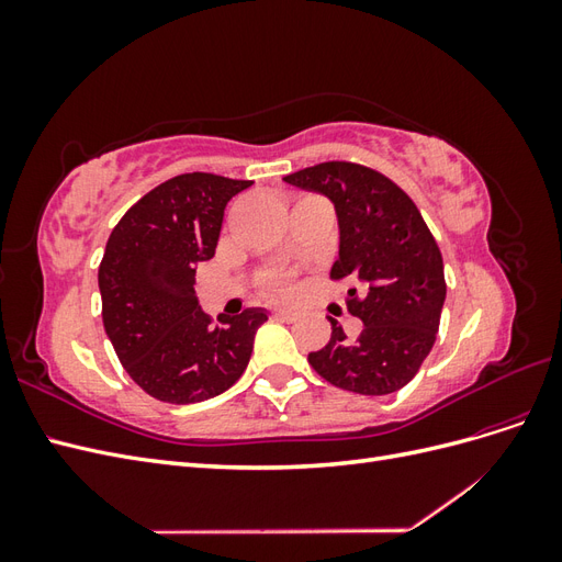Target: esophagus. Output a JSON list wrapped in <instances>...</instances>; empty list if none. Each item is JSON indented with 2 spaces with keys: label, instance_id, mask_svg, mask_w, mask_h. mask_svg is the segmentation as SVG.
<instances>
[{
  "label": "esophagus",
  "instance_id": "34e87169",
  "mask_svg": "<svg viewBox=\"0 0 562 562\" xmlns=\"http://www.w3.org/2000/svg\"><path fill=\"white\" fill-rule=\"evenodd\" d=\"M274 316H277V318H283V321H295V318H297V312H295V310L279 307V310H274Z\"/></svg>",
  "mask_w": 562,
  "mask_h": 562
}]
</instances>
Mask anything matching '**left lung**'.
Returning <instances> with one entry per match:
<instances>
[{
	"label": "left lung",
	"instance_id": "obj_1",
	"mask_svg": "<svg viewBox=\"0 0 562 562\" xmlns=\"http://www.w3.org/2000/svg\"><path fill=\"white\" fill-rule=\"evenodd\" d=\"M283 180L333 203L339 250L330 277L366 291L363 300L349 291V312L363 330L347 337L330 318L333 335L310 353L312 368L353 394H394L429 356L446 302L443 258L427 223L398 184L359 164L326 161Z\"/></svg>",
	"mask_w": 562,
	"mask_h": 562
}]
</instances>
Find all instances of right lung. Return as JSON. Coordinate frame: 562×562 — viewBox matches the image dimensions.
<instances>
[{"mask_svg":"<svg viewBox=\"0 0 562 562\" xmlns=\"http://www.w3.org/2000/svg\"><path fill=\"white\" fill-rule=\"evenodd\" d=\"M252 180L184 173L161 182L112 229L98 288L110 342L131 380L164 403H199L244 375L262 307L211 323L196 265L215 255L225 209Z\"/></svg>","mask_w":562,"mask_h":562,"instance_id":"add662e5","label":"right lung"}]
</instances>
